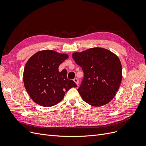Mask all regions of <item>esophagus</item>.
<instances>
[{
    "instance_id": "1",
    "label": "esophagus",
    "mask_w": 146,
    "mask_h": 146,
    "mask_svg": "<svg viewBox=\"0 0 146 146\" xmlns=\"http://www.w3.org/2000/svg\"><path fill=\"white\" fill-rule=\"evenodd\" d=\"M73 81H74V82L76 84V85L78 86V85H79V80L78 79V78H74V79H73Z\"/></svg>"
}]
</instances>
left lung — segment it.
Instances as JSON below:
<instances>
[{"label":"left lung","mask_w":146,"mask_h":146,"mask_svg":"<svg viewBox=\"0 0 146 146\" xmlns=\"http://www.w3.org/2000/svg\"><path fill=\"white\" fill-rule=\"evenodd\" d=\"M72 57L84 72V78L78 89L82 100L95 107L111 101L122 81V65L118 57L100 47L73 53Z\"/></svg>","instance_id":"8db88e82"}]
</instances>
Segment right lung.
<instances>
[{
    "instance_id": "1",
    "label": "right lung",
    "mask_w": 146,
    "mask_h": 146,
    "mask_svg": "<svg viewBox=\"0 0 146 146\" xmlns=\"http://www.w3.org/2000/svg\"><path fill=\"white\" fill-rule=\"evenodd\" d=\"M68 58L53 50L39 51L28 60L23 70L24 86L37 104L43 107L56 105L75 82L67 79L65 69L59 72V66Z\"/></svg>"
}]
</instances>
